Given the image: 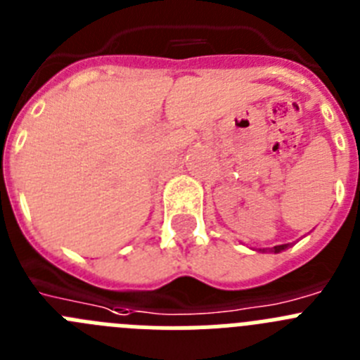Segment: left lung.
<instances>
[{"mask_svg":"<svg viewBox=\"0 0 360 360\" xmlns=\"http://www.w3.org/2000/svg\"><path fill=\"white\" fill-rule=\"evenodd\" d=\"M289 245H280V246H275V248H271V252H275V253H278V252H282V250H285L288 248Z\"/></svg>","mask_w":360,"mask_h":360,"instance_id":"obj_1","label":"left lung"}]
</instances>
